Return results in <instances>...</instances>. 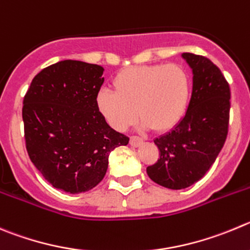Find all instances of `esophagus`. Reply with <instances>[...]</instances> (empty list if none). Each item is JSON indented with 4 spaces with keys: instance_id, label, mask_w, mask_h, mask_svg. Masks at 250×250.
<instances>
[{
    "instance_id": "obj_1",
    "label": "esophagus",
    "mask_w": 250,
    "mask_h": 250,
    "mask_svg": "<svg viewBox=\"0 0 250 250\" xmlns=\"http://www.w3.org/2000/svg\"><path fill=\"white\" fill-rule=\"evenodd\" d=\"M142 143H143V139H142L141 137H138V136H132V137H130L129 144L132 146H139Z\"/></svg>"
}]
</instances>
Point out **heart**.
<instances>
[{"label":"heart","mask_w":250,"mask_h":250,"mask_svg":"<svg viewBox=\"0 0 250 250\" xmlns=\"http://www.w3.org/2000/svg\"><path fill=\"white\" fill-rule=\"evenodd\" d=\"M112 86L114 92L104 90L97 95V107L120 132L138 116L155 132L171 130L183 120L190 101V75L180 64L127 67L114 76Z\"/></svg>","instance_id":"heart-1"}]
</instances>
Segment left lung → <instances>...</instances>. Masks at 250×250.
<instances>
[{"label": "left lung", "instance_id": "obj_1", "mask_svg": "<svg viewBox=\"0 0 250 250\" xmlns=\"http://www.w3.org/2000/svg\"><path fill=\"white\" fill-rule=\"evenodd\" d=\"M192 69L193 86L188 111L174 129L154 143L159 159L146 167L154 183L181 190L205 176L227 139L230 88L218 66L202 55L184 53Z\"/></svg>", "mask_w": 250, "mask_h": 250}]
</instances>
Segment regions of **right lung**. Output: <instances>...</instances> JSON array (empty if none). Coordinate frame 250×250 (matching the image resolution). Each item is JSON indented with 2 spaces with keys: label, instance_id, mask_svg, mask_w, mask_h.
<instances>
[{
  "label": "right lung",
  "instance_id": "obj_1",
  "mask_svg": "<svg viewBox=\"0 0 250 250\" xmlns=\"http://www.w3.org/2000/svg\"><path fill=\"white\" fill-rule=\"evenodd\" d=\"M104 67L62 60L44 67L23 99L28 155L58 190L80 193L101 183L113 149L129 138L107 125L97 107Z\"/></svg>",
  "mask_w": 250,
  "mask_h": 250
}]
</instances>
